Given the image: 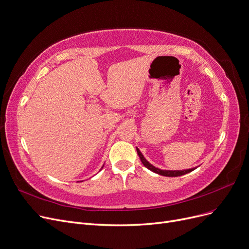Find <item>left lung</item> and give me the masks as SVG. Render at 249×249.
<instances>
[{
    "instance_id": "8db88e82",
    "label": "left lung",
    "mask_w": 249,
    "mask_h": 249,
    "mask_svg": "<svg viewBox=\"0 0 249 249\" xmlns=\"http://www.w3.org/2000/svg\"><path fill=\"white\" fill-rule=\"evenodd\" d=\"M136 151H137V155H139V157H140V159H141L142 163L144 165V166H145L146 168H148V169H150L151 171H153V172H155V173H158V174H160V176H163V177H169V178L180 177V176H183V174H187V173H189V172H191V171L194 170V168H192V169H187V170H174V171H171V170H161V169H158V168L154 167L153 165H151L148 161H146V160L143 158V156L142 155V153L140 152V150H139V149H136Z\"/></svg>"
}]
</instances>
